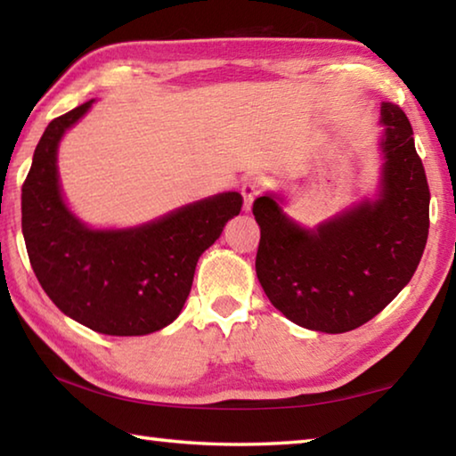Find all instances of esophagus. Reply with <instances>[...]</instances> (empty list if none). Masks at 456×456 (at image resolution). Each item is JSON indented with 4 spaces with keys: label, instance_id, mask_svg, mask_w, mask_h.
<instances>
[{
    "label": "esophagus",
    "instance_id": "34e87169",
    "mask_svg": "<svg viewBox=\"0 0 456 456\" xmlns=\"http://www.w3.org/2000/svg\"><path fill=\"white\" fill-rule=\"evenodd\" d=\"M261 189H264V179H261V176H247V179L243 181L241 195H243V209L245 211L251 209L253 200H256Z\"/></svg>",
    "mask_w": 456,
    "mask_h": 456
}]
</instances>
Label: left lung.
Masks as SVG:
<instances>
[{
  "label": "left lung",
  "instance_id": "left-lung-1",
  "mask_svg": "<svg viewBox=\"0 0 456 456\" xmlns=\"http://www.w3.org/2000/svg\"><path fill=\"white\" fill-rule=\"evenodd\" d=\"M384 171L374 203L315 231L297 227L273 197L253 200L261 239L256 272L277 310L297 326L344 334L380 314L412 280L427 247L430 191L403 108L382 104Z\"/></svg>",
  "mask_w": 456,
  "mask_h": 456
}]
</instances>
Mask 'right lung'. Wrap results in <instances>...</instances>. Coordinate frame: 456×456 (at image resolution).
<instances>
[{"label": "right lung", "instance_id": "add662e5", "mask_svg": "<svg viewBox=\"0 0 456 456\" xmlns=\"http://www.w3.org/2000/svg\"><path fill=\"white\" fill-rule=\"evenodd\" d=\"M92 100L53 118L21 187V231L37 281L61 312L108 336H144L176 320L199 257L241 213L239 192L199 200L149 225L92 231L66 209L56 151Z\"/></svg>", "mask_w": 456, "mask_h": 456}]
</instances>
